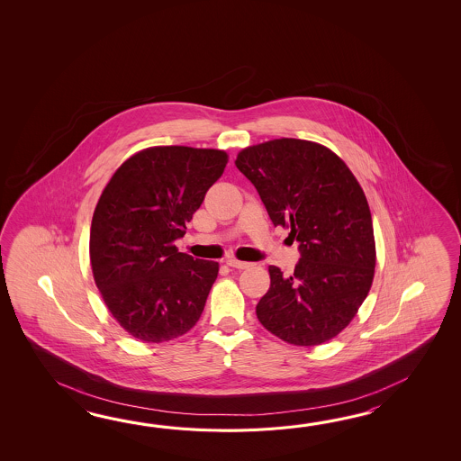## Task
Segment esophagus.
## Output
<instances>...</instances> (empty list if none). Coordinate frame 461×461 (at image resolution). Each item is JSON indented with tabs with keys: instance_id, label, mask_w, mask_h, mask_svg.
Wrapping results in <instances>:
<instances>
[{
	"instance_id": "obj_1",
	"label": "esophagus",
	"mask_w": 461,
	"mask_h": 461,
	"mask_svg": "<svg viewBox=\"0 0 461 461\" xmlns=\"http://www.w3.org/2000/svg\"><path fill=\"white\" fill-rule=\"evenodd\" d=\"M226 264L229 267H232V268H240V270H244V268H249L250 264L249 262H242V260H237L234 257H230V258H227Z\"/></svg>"
}]
</instances>
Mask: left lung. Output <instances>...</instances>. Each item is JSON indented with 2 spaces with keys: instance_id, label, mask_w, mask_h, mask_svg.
Instances as JSON below:
<instances>
[{
  "instance_id": "8db88e82",
  "label": "left lung",
  "mask_w": 461,
  "mask_h": 461,
  "mask_svg": "<svg viewBox=\"0 0 461 461\" xmlns=\"http://www.w3.org/2000/svg\"><path fill=\"white\" fill-rule=\"evenodd\" d=\"M235 167L258 191L274 226L290 229L302 254L290 276L268 267L258 321L294 346L333 339L353 321L374 280L373 217L363 187L334 151L308 140L244 148Z\"/></svg>"
}]
</instances>
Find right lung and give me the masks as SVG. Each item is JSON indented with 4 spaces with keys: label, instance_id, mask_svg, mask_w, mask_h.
Wrapping results in <instances>:
<instances>
[{
    "label": "right lung",
    "instance_id": "obj_1",
    "mask_svg": "<svg viewBox=\"0 0 461 461\" xmlns=\"http://www.w3.org/2000/svg\"><path fill=\"white\" fill-rule=\"evenodd\" d=\"M227 161L212 148H145L102 191L90 226L92 274L108 312L143 343L171 341L201 318L219 264L177 252L175 240Z\"/></svg>",
    "mask_w": 461,
    "mask_h": 461
}]
</instances>
